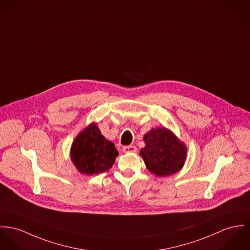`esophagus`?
Returning <instances> with one entry per match:
<instances>
[{"mask_svg":"<svg viewBox=\"0 0 250 250\" xmlns=\"http://www.w3.org/2000/svg\"><path fill=\"white\" fill-rule=\"evenodd\" d=\"M123 151L125 153H134L137 151V147L135 146H127L123 148Z\"/></svg>","mask_w":250,"mask_h":250,"instance_id":"1","label":"esophagus"}]
</instances>
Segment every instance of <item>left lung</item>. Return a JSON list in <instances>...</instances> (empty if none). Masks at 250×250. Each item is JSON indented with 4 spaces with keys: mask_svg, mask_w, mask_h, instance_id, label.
I'll use <instances>...</instances> for the list:
<instances>
[{
    "mask_svg": "<svg viewBox=\"0 0 250 250\" xmlns=\"http://www.w3.org/2000/svg\"><path fill=\"white\" fill-rule=\"evenodd\" d=\"M146 146L140 150L146 168L158 176L165 177L179 172L187 159L185 143L167 127H156L144 136Z\"/></svg>",
    "mask_w": 250,
    "mask_h": 250,
    "instance_id": "obj_1",
    "label": "left lung"
}]
</instances>
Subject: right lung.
Listing matches in <instances>:
<instances>
[{
	"label": "right lung",
	"mask_w": 250,
	"mask_h": 250,
	"mask_svg": "<svg viewBox=\"0 0 250 250\" xmlns=\"http://www.w3.org/2000/svg\"><path fill=\"white\" fill-rule=\"evenodd\" d=\"M118 150L115 145L103 136L96 123L83 129L70 148V159L78 171L83 175H94L112 167Z\"/></svg>",
	"instance_id": "obj_1"
}]
</instances>
